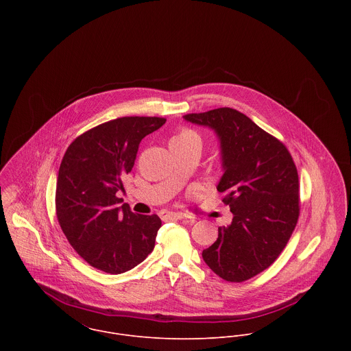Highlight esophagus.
<instances>
[{
	"mask_svg": "<svg viewBox=\"0 0 351 351\" xmlns=\"http://www.w3.org/2000/svg\"><path fill=\"white\" fill-rule=\"evenodd\" d=\"M160 219L165 220V221H169V220H181V219H186L188 216L186 215H182V213H176V212H167V210H162L159 213Z\"/></svg>",
	"mask_w": 351,
	"mask_h": 351,
	"instance_id": "esophagus-1",
	"label": "esophagus"
}]
</instances>
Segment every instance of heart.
<instances>
[{
	"mask_svg": "<svg viewBox=\"0 0 351 351\" xmlns=\"http://www.w3.org/2000/svg\"><path fill=\"white\" fill-rule=\"evenodd\" d=\"M171 141H197L200 142V136L197 135V132H195L191 128H182Z\"/></svg>",
	"mask_w": 351,
	"mask_h": 351,
	"instance_id": "obj_1",
	"label": "heart"
}]
</instances>
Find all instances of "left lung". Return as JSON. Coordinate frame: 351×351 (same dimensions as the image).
<instances>
[{
    "label": "left lung",
    "instance_id": "obj_1",
    "mask_svg": "<svg viewBox=\"0 0 351 351\" xmlns=\"http://www.w3.org/2000/svg\"><path fill=\"white\" fill-rule=\"evenodd\" d=\"M184 119L217 134L224 174L217 191L234 217L202 251L220 278L243 282L267 269L285 249L299 220V174L291 152L250 117L232 108Z\"/></svg>",
    "mask_w": 351,
    "mask_h": 351
}]
</instances>
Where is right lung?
<instances>
[{
	"mask_svg": "<svg viewBox=\"0 0 351 351\" xmlns=\"http://www.w3.org/2000/svg\"><path fill=\"white\" fill-rule=\"evenodd\" d=\"M165 117L125 116L84 132L60 162L55 209L71 247L90 266L120 274L143 262L162 226L158 215L134 213L116 196L145 136Z\"/></svg>",
	"mask_w": 351,
	"mask_h": 351,
	"instance_id": "right-lung-1",
	"label": "right lung"
}]
</instances>
